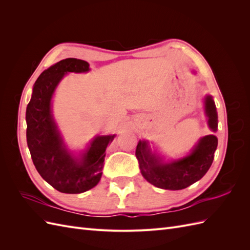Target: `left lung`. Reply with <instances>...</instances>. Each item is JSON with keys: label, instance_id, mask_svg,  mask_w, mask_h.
<instances>
[{"label": "left lung", "instance_id": "8db88e82", "mask_svg": "<svg viewBox=\"0 0 250 250\" xmlns=\"http://www.w3.org/2000/svg\"><path fill=\"white\" fill-rule=\"evenodd\" d=\"M206 112L209 128L216 131L218 117L215 103L209 96L206 99ZM217 145L218 139L214 134L206 135L200 139L190 155L170 164H162L149 150H146V142H139L135 155L143 176L150 184L165 190H183L206 175L213 164Z\"/></svg>", "mask_w": 250, "mask_h": 250}]
</instances>
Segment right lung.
<instances>
[{"instance_id":"add662e5","label":"right lung","mask_w":250,"mask_h":250,"mask_svg":"<svg viewBox=\"0 0 250 250\" xmlns=\"http://www.w3.org/2000/svg\"><path fill=\"white\" fill-rule=\"evenodd\" d=\"M89 64L76 58L60 60L43 71L33 86L26 110L27 144L35 168L57 191L80 194L94 188L102 176L105 150L115 135L98 137L83 160L67 153L51 113V99L58 82L67 72H87Z\"/></svg>"}]
</instances>
